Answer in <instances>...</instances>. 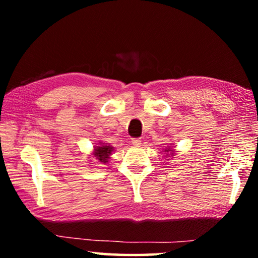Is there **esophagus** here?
I'll return each mask as SVG.
<instances>
[{
    "label": "esophagus",
    "instance_id": "34e87169",
    "mask_svg": "<svg viewBox=\"0 0 258 258\" xmlns=\"http://www.w3.org/2000/svg\"><path fill=\"white\" fill-rule=\"evenodd\" d=\"M132 145L135 147H140V145H141V139H132Z\"/></svg>",
    "mask_w": 258,
    "mask_h": 258
}]
</instances>
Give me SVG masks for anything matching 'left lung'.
I'll list each match as a JSON object with an SVG mask.
<instances>
[{
	"instance_id": "obj_1",
	"label": "left lung",
	"mask_w": 258,
	"mask_h": 258,
	"mask_svg": "<svg viewBox=\"0 0 258 258\" xmlns=\"http://www.w3.org/2000/svg\"><path fill=\"white\" fill-rule=\"evenodd\" d=\"M165 151H166V152H169V151H171V154H169V155H172V156L175 155V154H174V152L172 151V149H169V148H167V149H165Z\"/></svg>"
}]
</instances>
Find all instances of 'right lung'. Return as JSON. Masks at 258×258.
I'll list each match as a JSON object with an SVG mask.
<instances>
[{
    "mask_svg": "<svg viewBox=\"0 0 258 258\" xmlns=\"http://www.w3.org/2000/svg\"><path fill=\"white\" fill-rule=\"evenodd\" d=\"M112 150H113V147L109 146V145H103V143H102L101 146L94 148L93 156L95 157V159H98L100 161V163L106 164L109 161L108 159L110 158V155L112 154Z\"/></svg>",
    "mask_w": 258,
    "mask_h": 258,
    "instance_id": "add662e5",
    "label": "right lung"
}]
</instances>
